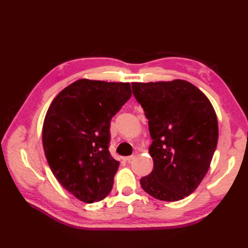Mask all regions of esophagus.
Masks as SVG:
<instances>
[{"label": "esophagus", "instance_id": "obj_1", "mask_svg": "<svg viewBox=\"0 0 248 248\" xmlns=\"http://www.w3.org/2000/svg\"><path fill=\"white\" fill-rule=\"evenodd\" d=\"M136 156H137V153H134V154H133V155H131V156H127V157H125L124 160H125V161H127V162H130L131 160H133L134 158H136Z\"/></svg>", "mask_w": 248, "mask_h": 248}]
</instances>
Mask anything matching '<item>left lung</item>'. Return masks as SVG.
Wrapping results in <instances>:
<instances>
[{
    "mask_svg": "<svg viewBox=\"0 0 248 248\" xmlns=\"http://www.w3.org/2000/svg\"><path fill=\"white\" fill-rule=\"evenodd\" d=\"M149 120L151 174L140 179L148 194L164 202L188 197L206 176L218 140L216 112L200 89L183 79L132 82Z\"/></svg>",
    "mask_w": 248,
    "mask_h": 248,
    "instance_id": "left-lung-1",
    "label": "left lung"
}]
</instances>
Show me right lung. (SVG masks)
Here are the masks:
<instances>
[{"mask_svg":"<svg viewBox=\"0 0 248 248\" xmlns=\"http://www.w3.org/2000/svg\"><path fill=\"white\" fill-rule=\"evenodd\" d=\"M129 82L81 78L63 89L44 118L42 144L59 183L78 200L110 192L120 162L108 151L110 120L130 98Z\"/></svg>","mask_w":248,"mask_h":248,"instance_id":"1","label":"right lung"}]
</instances>
